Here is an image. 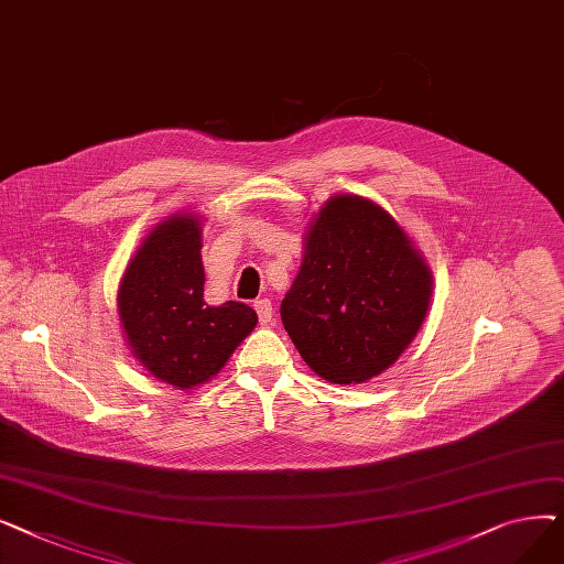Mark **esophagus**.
Masks as SVG:
<instances>
[{
	"label": "esophagus",
	"instance_id": "1",
	"mask_svg": "<svg viewBox=\"0 0 564 564\" xmlns=\"http://www.w3.org/2000/svg\"><path fill=\"white\" fill-rule=\"evenodd\" d=\"M253 308H256V313H258L260 324H270V322L274 319V308H272V302H270V300H258V302L253 304Z\"/></svg>",
	"mask_w": 564,
	"mask_h": 564
}]
</instances>
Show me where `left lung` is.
Returning <instances> with one entry per match:
<instances>
[{"label":"left lung","instance_id":"8db88e82","mask_svg":"<svg viewBox=\"0 0 564 564\" xmlns=\"http://www.w3.org/2000/svg\"><path fill=\"white\" fill-rule=\"evenodd\" d=\"M432 274L398 221L361 196H334L308 228L281 319L322 379L364 383L419 334Z\"/></svg>","mask_w":564,"mask_h":564}]
</instances>
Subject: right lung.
Here are the masks:
<instances>
[{
    "label": "right lung",
    "instance_id": "right-lung-1",
    "mask_svg": "<svg viewBox=\"0 0 564 564\" xmlns=\"http://www.w3.org/2000/svg\"><path fill=\"white\" fill-rule=\"evenodd\" d=\"M203 283L200 226L183 215L145 237L118 290V315L134 357L177 389L217 375L258 322L242 302L207 306Z\"/></svg>",
    "mask_w": 564,
    "mask_h": 564
}]
</instances>
